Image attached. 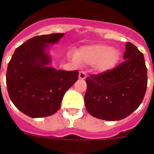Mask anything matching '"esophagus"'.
<instances>
[{
  "instance_id": "34e87169",
  "label": "esophagus",
  "mask_w": 154,
  "mask_h": 154,
  "mask_svg": "<svg viewBox=\"0 0 154 154\" xmlns=\"http://www.w3.org/2000/svg\"><path fill=\"white\" fill-rule=\"evenodd\" d=\"M79 78L80 79H85L86 78V73L85 71H81L79 72Z\"/></svg>"
}]
</instances>
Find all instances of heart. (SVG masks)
Returning a JSON list of instances; mask_svg holds the SVG:
<instances>
[{
  "label": "heart",
  "instance_id": "heart-1",
  "mask_svg": "<svg viewBox=\"0 0 154 154\" xmlns=\"http://www.w3.org/2000/svg\"><path fill=\"white\" fill-rule=\"evenodd\" d=\"M72 58L77 64L81 61L87 65H95L97 69L105 72L114 67L119 59V53L106 45H96L82 48L77 55L73 53Z\"/></svg>",
  "mask_w": 154,
  "mask_h": 154
}]
</instances>
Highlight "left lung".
<instances>
[{
	"mask_svg": "<svg viewBox=\"0 0 154 154\" xmlns=\"http://www.w3.org/2000/svg\"><path fill=\"white\" fill-rule=\"evenodd\" d=\"M125 60L117 67L85 80V104L93 117L119 121L131 114L142 102L147 88V68L143 53L127 42Z\"/></svg>",
	"mask_w": 154,
	"mask_h": 154,
	"instance_id": "left-lung-1",
	"label": "left lung"
}]
</instances>
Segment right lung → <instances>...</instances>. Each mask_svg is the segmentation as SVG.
<instances>
[{"label": "right lung", "instance_id": "right-lung-1", "mask_svg": "<svg viewBox=\"0 0 154 154\" xmlns=\"http://www.w3.org/2000/svg\"><path fill=\"white\" fill-rule=\"evenodd\" d=\"M64 33L36 36L17 48L8 63L6 85L16 107L30 117L54 114L64 94L78 80L77 70L49 67L48 44H54Z\"/></svg>", "mask_w": 154, "mask_h": 154}]
</instances>
